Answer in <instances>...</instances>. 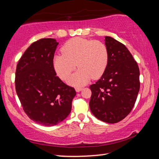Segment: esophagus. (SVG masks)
<instances>
[{
  "instance_id": "1",
  "label": "esophagus",
  "mask_w": 159,
  "mask_h": 159,
  "mask_svg": "<svg viewBox=\"0 0 159 159\" xmlns=\"http://www.w3.org/2000/svg\"><path fill=\"white\" fill-rule=\"evenodd\" d=\"M82 89H83V88L81 87H76V88H75V90H76V91L78 93L80 92V91H81Z\"/></svg>"
}]
</instances>
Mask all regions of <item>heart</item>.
Instances as JSON below:
<instances>
[{
    "label": "heart",
    "instance_id": "1",
    "mask_svg": "<svg viewBox=\"0 0 159 159\" xmlns=\"http://www.w3.org/2000/svg\"><path fill=\"white\" fill-rule=\"evenodd\" d=\"M61 52L54 56V69L61 80H66L76 66L79 67L69 79L72 85H83L91 78H100L108 64V50L99 41L74 38L64 44Z\"/></svg>",
    "mask_w": 159,
    "mask_h": 159
}]
</instances>
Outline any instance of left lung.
I'll return each mask as SVG.
<instances>
[{
  "label": "left lung",
  "mask_w": 159,
  "mask_h": 159,
  "mask_svg": "<svg viewBox=\"0 0 159 159\" xmlns=\"http://www.w3.org/2000/svg\"><path fill=\"white\" fill-rule=\"evenodd\" d=\"M108 50L107 66L95 84L90 86V109L102 121L115 123L130 114L139 90V69L124 45L105 36Z\"/></svg>",
  "instance_id": "left-lung-1"
}]
</instances>
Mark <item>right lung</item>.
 <instances>
[{"mask_svg": "<svg viewBox=\"0 0 159 159\" xmlns=\"http://www.w3.org/2000/svg\"><path fill=\"white\" fill-rule=\"evenodd\" d=\"M59 43L41 39L29 46L15 72V88L21 106L32 120L45 126L62 121L71 110L76 90L56 75L54 54Z\"/></svg>", "mask_w": 159, "mask_h": 159, "instance_id": "right-lung-1", "label": "right lung"}]
</instances>
